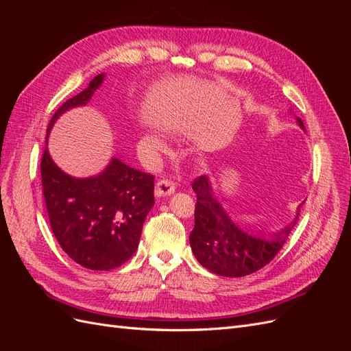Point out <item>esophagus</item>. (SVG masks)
I'll return each instance as SVG.
<instances>
[{
  "label": "esophagus",
  "mask_w": 351,
  "mask_h": 351,
  "mask_svg": "<svg viewBox=\"0 0 351 351\" xmlns=\"http://www.w3.org/2000/svg\"><path fill=\"white\" fill-rule=\"evenodd\" d=\"M176 190V184L171 182V180H158V183L155 186V196L158 197H162V196H168L171 195Z\"/></svg>",
  "instance_id": "1"
}]
</instances>
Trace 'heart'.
I'll use <instances>...</instances> for the list:
<instances>
[{
    "mask_svg": "<svg viewBox=\"0 0 351 351\" xmlns=\"http://www.w3.org/2000/svg\"><path fill=\"white\" fill-rule=\"evenodd\" d=\"M145 146L155 155H165L168 152V146L161 136L156 133H146L143 137Z\"/></svg>",
    "mask_w": 351,
    "mask_h": 351,
    "instance_id": "obj_1",
    "label": "heart"
}]
</instances>
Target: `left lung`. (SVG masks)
Here are the masks:
<instances>
[{"mask_svg":"<svg viewBox=\"0 0 351 351\" xmlns=\"http://www.w3.org/2000/svg\"><path fill=\"white\" fill-rule=\"evenodd\" d=\"M300 129L304 124L297 119ZM196 193L195 228L190 232V246L202 267L221 277H244L259 271L277 254L297 222L274 232L271 237L263 234H249L230 218L214 196V190L206 176H200L193 182Z\"/></svg>","mask_w":351,"mask_h":351,"instance_id":"8db88e82","label":"left lung"}]
</instances>
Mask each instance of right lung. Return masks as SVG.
Returning <instances> with one entry per match:
<instances>
[{
	"label": "right lung",
	"instance_id": "right-lung-1",
	"mask_svg": "<svg viewBox=\"0 0 351 351\" xmlns=\"http://www.w3.org/2000/svg\"><path fill=\"white\" fill-rule=\"evenodd\" d=\"M104 77V73L98 74L86 89L61 105L49 121L48 134L62 112L89 102ZM40 174L51 230L74 262L92 271H110L133 256L145 218L155 204L152 174L112 158L101 174L76 178L57 167L47 147Z\"/></svg>",
	"mask_w": 351,
	"mask_h": 351
}]
</instances>
